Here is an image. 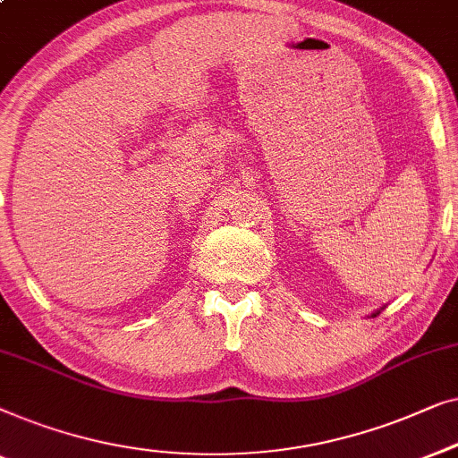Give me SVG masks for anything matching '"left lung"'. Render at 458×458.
<instances>
[{
  "label": "left lung",
  "instance_id": "8db88e82",
  "mask_svg": "<svg viewBox=\"0 0 458 458\" xmlns=\"http://www.w3.org/2000/svg\"><path fill=\"white\" fill-rule=\"evenodd\" d=\"M376 315H377V313H376Z\"/></svg>",
  "mask_w": 458,
  "mask_h": 458
}]
</instances>
